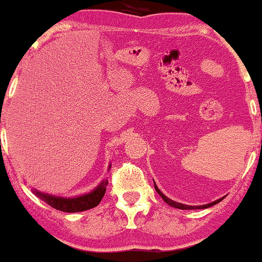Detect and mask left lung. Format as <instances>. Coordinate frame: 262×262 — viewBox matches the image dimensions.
<instances>
[{"mask_svg": "<svg viewBox=\"0 0 262 262\" xmlns=\"http://www.w3.org/2000/svg\"><path fill=\"white\" fill-rule=\"evenodd\" d=\"M154 184H155V182H154ZM155 189H156V192L159 193V194L161 195V198H162V199L164 200V202H166V203L168 204V205L173 206V207H175V209H181V210H198V209H207V207H211V206L216 205L217 203H220L221 200L223 199V198H221V199L216 200V202H212V203H210V204H206V205H200V206H191V205H185V204H180V203H178V202H174V200L169 199V198H168V196L164 195L163 193L160 191L159 187H157V186H156V184H155Z\"/></svg>", "mask_w": 262, "mask_h": 262, "instance_id": "left-lung-1", "label": "left lung"}]
</instances>
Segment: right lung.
<instances>
[{"label":"right lung","instance_id":"right-lung-1","mask_svg":"<svg viewBox=\"0 0 262 262\" xmlns=\"http://www.w3.org/2000/svg\"><path fill=\"white\" fill-rule=\"evenodd\" d=\"M111 168V164L108 169ZM108 185V180H102L99 186L85 194L73 196V198H64V196H56L48 193H42L38 189L33 188L32 192L34 193L38 198H40L42 202H45L48 205L52 206L53 209L63 211V212H81L93 207L98 206L101 199L106 193V187Z\"/></svg>","mask_w":262,"mask_h":262}]
</instances>
